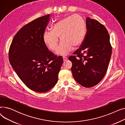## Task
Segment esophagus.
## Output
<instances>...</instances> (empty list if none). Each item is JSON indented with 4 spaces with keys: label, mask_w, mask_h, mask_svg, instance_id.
Wrapping results in <instances>:
<instances>
[{
    "label": "esophagus",
    "mask_w": 125,
    "mask_h": 125,
    "mask_svg": "<svg viewBox=\"0 0 125 125\" xmlns=\"http://www.w3.org/2000/svg\"><path fill=\"white\" fill-rule=\"evenodd\" d=\"M63 61H66V60L68 59V58L66 57H63Z\"/></svg>",
    "instance_id": "34e87169"
}]
</instances>
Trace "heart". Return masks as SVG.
Here are the masks:
<instances>
[{
    "label": "heart",
    "instance_id": "heart-1",
    "mask_svg": "<svg viewBox=\"0 0 125 125\" xmlns=\"http://www.w3.org/2000/svg\"><path fill=\"white\" fill-rule=\"evenodd\" d=\"M45 31L43 36L45 44L52 51L56 50L59 37L61 42L56 53L65 55L73 48L80 45L86 35V24L83 18L78 15L65 17L58 21L52 28Z\"/></svg>",
    "mask_w": 125,
    "mask_h": 125
}]
</instances>
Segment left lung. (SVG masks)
I'll use <instances>...</instances> for the list:
<instances>
[{
    "label": "left lung",
    "mask_w": 125,
    "mask_h": 125,
    "mask_svg": "<svg viewBox=\"0 0 125 125\" xmlns=\"http://www.w3.org/2000/svg\"><path fill=\"white\" fill-rule=\"evenodd\" d=\"M87 33L80 48L70 56L71 70L75 81L86 88L99 83L105 75L112 48L104 26L95 19H86Z\"/></svg>",
    "instance_id": "1"
}]
</instances>
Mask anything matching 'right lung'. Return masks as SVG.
<instances>
[{
  "label": "right lung",
  "mask_w": 125,
  "mask_h": 125,
  "mask_svg": "<svg viewBox=\"0 0 125 125\" xmlns=\"http://www.w3.org/2000/svg\"><path fill=\"white\" fill-rule=\"evenodd\" d=\"M50 15L26 24L13 38L9 49V61L20 80L28 88L44 93L54 87L63 64L62 56L49 50L43 41Z\"/></svg>",
  "instance_id": "1"
}]
</instances>
